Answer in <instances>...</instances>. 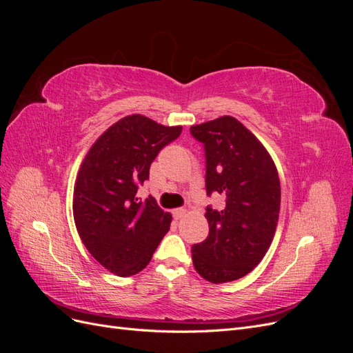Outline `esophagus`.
<instances>
[{
    "label": "esophagus",
    "instance_id": "1",
    "mask_svg": "<svg viewBox=\"0 0 353 353\" xmlns=\"http://www.w3.org/2000/svg\"><path fill=\"white\" fill-rule=\"evenodd\" d=\"M172 215H174V218H175V219L183 218V216L185 215V209H184V208H178V209H174V210H172Z\"/></svg>",
    "mask_w": 353,
    "mask_h": 353
}]
</instances>
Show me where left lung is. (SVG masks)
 Segmentation results:
<instances>
[{
    "label": "left lung",
    "instance_id": "1",
    "mask_svg": "<svg viewBox=\"0 0 353 353\" xmlns=\"http://www.w3.org/2000/svg\"><path fill=\"white\" fill-rule=\"evenodd\" d=\"M203 144L206 193L223 197L222 209L206 208L209 236L193 244L196 271L210 283L239 280L268 250L279 222L281 187L265 147L231 116L190 128Z\"/></svg>",
    "mask_w": 353,
    "mask_h": 353
}]
</instances>
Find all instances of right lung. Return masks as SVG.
I'll return each mask as SVG.
<instances>
[{"instance_id": "add662e5", "label": "right lung", "mask_w": 353, "mask_h": 353, "mask_svg": "<svg viewBox=\"0 0 353 353\" xmlns=\"http://www.w3.org/2000/svg\"><path fill=\"white\" fill-rule=\"evenodd\" d=\"M183 126H163L141 114L112 125L85 156L73 193V218L85 248L119 276L143 271L169 231L170 213L138 188L150 165Z\"/></svg>"}]
</instances>
